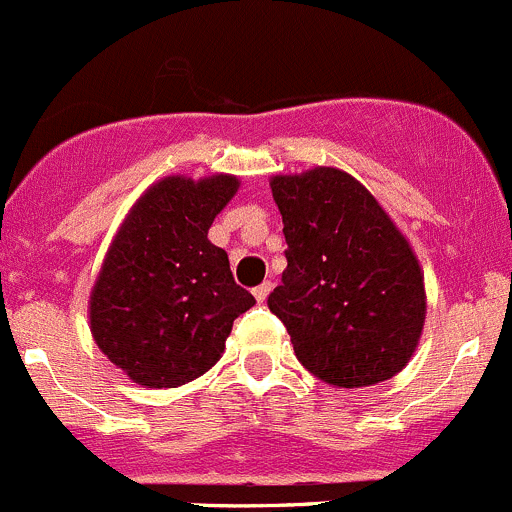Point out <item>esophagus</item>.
<instances>
[{
    "label": "esophagus",
    "instance_id": "obj_1",
    "mask_svg": "<svg viewBox=\"0 0 512 512\" xmlns=\"http://www.w3.org/2000/svg\"><path fill=\"white\" fill-rule=\"evenodd\" d=\"M268 293H271V281H263L261 286H256V288H254V296H256V301H258V303L266 301Z\"/></svg>",
    "mask_w": 512,
    "mask_h": 512
}]
</instances>
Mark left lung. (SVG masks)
<instances>
[{"mask_svg":"<svg viewBox=\"0 0 512 512\" xmlns=\"http://www.w3.org/2000/svg\"><path fill=\"white\" fill-rule=\"evenodd\" d=\"M286 271L268 296L296 358L338 388L388 381L411 361L426 321L418 258L371 191L316 166L273 176Z\"/></svg>","mask_w":512,"mask_h":512,"instance_id":"8db88e82","label":"left lung"}]
</instances>
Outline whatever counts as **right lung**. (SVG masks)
Returning a JSON list of instances; mask_svg holds the SVG:
<instances>
[{
	"mask_svg": "<svg viewBox=\"0 0 512 512\" xmlns=\"http://www.w3.org/2000/svg\"><path fill=\"white\" fill-rule=\"evenodd\" d=\"M239 179L166 176L134 204L91 288V336L134 383L176 388L221 358L231 326L256 303L234 281L209 229Z\"/></svg>",
	"mask_w": 512,
	"mask_h": 512,
	"instance_id": "obj_1",
	"label": "right lung"
}]
</instances>
